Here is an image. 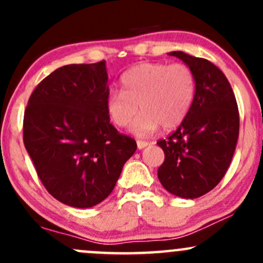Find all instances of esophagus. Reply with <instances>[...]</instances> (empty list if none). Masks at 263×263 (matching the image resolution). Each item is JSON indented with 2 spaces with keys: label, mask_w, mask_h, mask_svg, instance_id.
<instances>
[{
  "label": "esophagus",
  "mask_w": 263,
  "mask_h": 263,
  "mask_svg": "<svg viewBox=\"0 0 263 263\" xmlns=\"http://www.w3.org/2000/svg\"><path fill=\"white\" fill-rule=\"evenodd\" d=\"M136 144H137V148H140V150H141V148H144V147L147 146L148 142L147 141H144V140H137Z\"/></svg>",
  "instance_id": "obj_1"
}]
</instances>
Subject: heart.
Wrapping results in <instances>:
<instances>
[{
    "label": "heart",
    "mask_w": 263,
    "mask_h": 263,
    "mask_svg": "<svg viewBox=\"0 0 263 263\" xmlns=\"http://www.w3.org/2000/svg\"><path fill=\"white\" fill-rule=\"evenodd\" d=\"M121 89L107 98V113L119 128L129 126L140 113L131 131L136 136H148L159 128L178 126L191 110L196 97V78L184 63L144 62L121 76Z\"/></svg>",
    "instance_id": "obj_1"
}]
</instances>
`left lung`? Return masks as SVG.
<instances>
[{"mask_svg":"<svg viewBox=\"0 0 263 263\" xmlns=\"http://www.w3.org/2000/svg\"><path fill=\"white\" fill-rule=\"evenodd\" d=\"M196 78V97L187 117L166 140H159L164 163L158 177L168 192L197 198L210 192L227 173L239 135V112L229 81L205 58L171 52Z\"/></svg>","mask_w":263,"mask_h":263,"instance_id":"obj_1","label":"left lung"}]
</instances>
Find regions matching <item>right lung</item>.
<instances>
[{
	"instance_id": "add662e5",
	"label": "right lung",
	"mask_w": 263,
	"mask_h": 263,
	"mask_svg": "<svg viewBox=\"0 0 263 263\" xmlns=\"http://www.w3.org/2000/svg\"><path fill=\"white\" fill-rule=\"evenodd\" d=\"M105 61L57 68L24 113L23 139L39 179L65 205L86 209L110 195L137 145L107 113Z\"/></svg>"
}]
</instances>
